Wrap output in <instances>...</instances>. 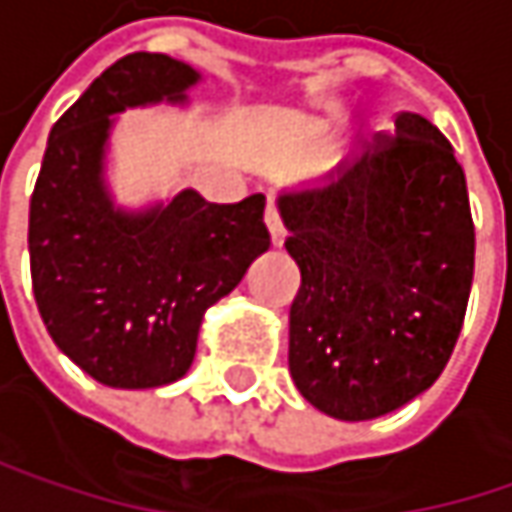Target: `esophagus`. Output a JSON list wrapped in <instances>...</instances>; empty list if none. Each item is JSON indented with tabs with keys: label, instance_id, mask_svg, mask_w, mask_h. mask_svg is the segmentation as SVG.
<instances>
[{
	"label": "esophagus",
	"instance_id": "esophagus-1",
	"mask_svg": "<svg viewBox=\"0 0 512 512\" xmlns=\"http://www.w3.org/2000/svg\"><path fill=\"white\" fill-rule=\"evenodd\" d=\"M266 228H269V234H272V243L275 246H281L284 243V223H281V214H278V205L269 199V205H266Z\"/></svg>",
	"mask_w": 512,
	"mask_h": 512
}]
</instances>
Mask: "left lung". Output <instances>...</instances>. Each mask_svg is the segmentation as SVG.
I'll use <instances>...</instances> for the list:
<instances>
[{
  "instance_id": "left-lung-1",
  "label": "left lung",
  "mask_w": 512,
  "mask_h": 512,
  "mask_svg": "<svg viewBox=\"0 0 512 512\" xmlns=\"http://www.w3.org/2000/svg\"><path fill=\"white\" fill-rule=\"evenodd\" d=\"M301 269L289 374L339 420L406 406L446 368L466 316L475 226L464 167L417 112H400L330 185L278 199Z\"/></svg>"
}]
</instances>
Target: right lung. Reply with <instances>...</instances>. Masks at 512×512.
<instances>
[{
  "label": "right lung",
  "mask_w": 512,
  "mask_h": 512,
  "mask_svg": "<svg viewBox=\"0 0 512 512\" xmlns=\"http://www.w3.org/2000/svg\"><path fill=\"white\" fill-rule=\"evenodd\" d=\"M199 75L167 54L115 60L48 136L31 194V284L54 345L109 388H156L191 368L202 313L269 249L263 194L231 205L182 191L147 214L115 211L101 182L109 115L185 101Z\"/></svg>",
  "instance_id": "right-lung-1"
}]
</instances>
